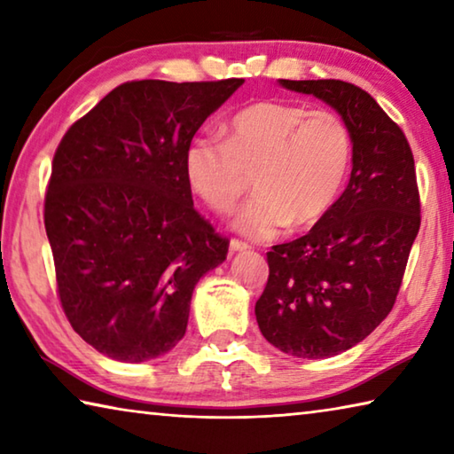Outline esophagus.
I'll list each match as a JSON object with an SVG mask.
<instances>
[{
  "mask_svg": "<svg viewBox=\"0 0 454 454\" xmlns=\"http://www.w3.org/2000/svg\"><path fill=\"white\" fill-rule=\"evenodd\" d=\"M250 246L242 242V240H230V250L232 252H242V250H248Z\"/></svg>",
  "mask_w": 454,
  "mask_h": 454,
  "instance_id": "34e87169",
  "label": "esophagus"
}]
</instances>
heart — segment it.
Listing matches in <instances>:
<instances>
[{
  "instance_id": "heart-1",
  "label": "heart",
  "mask_w": 454,
  "mask_h": 454,
  "mask_svg": "<svg viewBox=\"0 0 454 454\" xmlns=\"http://www.w3.org/2000/svg\"><path fill=\"white\" fill-rule=\"evenodd\" d=\"M350 134L333 112L256 102L234 114L226 140L198 136L184 152L190 188L210 210L236 206L252 176L254 198L230 226L250 240H272L290 224L309 228L333 208L350 166Z\"/></svg>"
}]
</instances>
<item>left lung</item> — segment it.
Here are the masks:
<instances>
[{"label": "left lung", "mask_w": 454, "mask_h": 454, "mask_svg": "<svg viewBox=\"0 0 454 454\" xmlns=\"http://www.w3.org/2000/svg\"><path fill=\"white\" fill-rule=\"evenodd\" d=\"M322 99L352 144L347 190L312 230L268 252L256 302L262 336L296 358H328L363 342L393 310L420 202L411 145L371 94L340 80H278Z\"/></svg>", "instance_id": "left-lung-1"}]
</instances>
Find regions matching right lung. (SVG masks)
<instances>
[{
	"label": "right lung",
	"instance_id": "add662e5",
	"mask_svg": "<svg viewBox=\"0 0 454 454\" xmlns=\"http://www.w3.org/2000/svg\"><path fill=\"white\" fill-rule=\"evenodd\" d=\"M242 83H121L58 145L43 220L59 301L107 358L170 352L198 280L226 260L228 240L194 210L184 152Z\"/></svg>",
	"mask_w": 454,
	"mask_h": 454
}]
</instances>
